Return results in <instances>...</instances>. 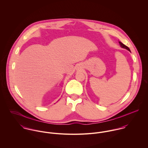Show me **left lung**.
I'll use <instances>...</instances> for the list:
<instances>
[{
  "label": "left lung",
  "mask_w": 148,
  "mask_h": 148,
  "mask_svg": "<svg viewBox=\"0 0 148 148\" xmlns=\"http://www.w3.org/2000/svg\"><path fill=\"white\" fill-rule=\"evenodd\" d=\"M119 44H120V46H121V48H123L127 49V50H128L129 51H130V49L129 48V47H127L126 46L125 44H124L123 43H122L121 42H119Z\"/></svg>",
  "instance_id": "obj_1"
}]
</instances>
